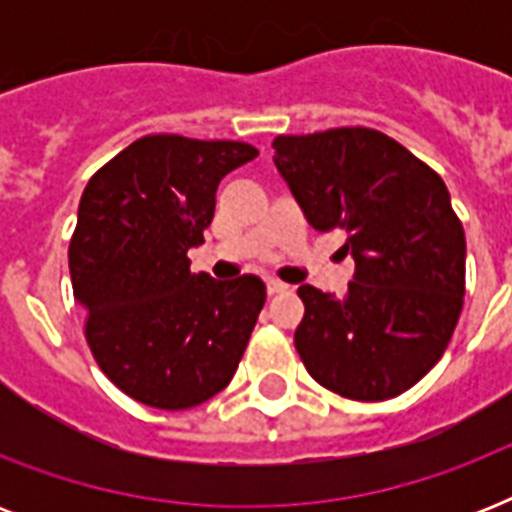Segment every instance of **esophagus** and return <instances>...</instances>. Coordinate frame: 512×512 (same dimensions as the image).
Returning a JSON list of instances; mask_svg holds the SVG:
<instances>
[{
    "label": "esophagus",
    "mask_w": 512,
    "mask_h": 512,
    "mask_svg": "<svg viewBox=\"0 0 512 512\" xmlns=\"http://www.w3.org/2000/svg\"><path fill=\"white\" fill-rule=\"evenodd\" d=\"M265 289H268V295H284V292H287V284H281V281H276V279H268L265 281Z\"/></svg>",
    "instance_id": "obj_1"
}]
</instances>
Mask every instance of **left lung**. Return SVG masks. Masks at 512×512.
<instances>
[{
  "mask_svg": "<svg viewBox=\"0 0 512 512\" xmlns=\"http://www.w3.org/2000/svg\"><path fill=\"white\" fill-rule=\"evenodd\" d=\"M273 151L308 223L345 231L356 260L340 300L297 289L305 369L350 401L401 396L444 356L465 303V231L444 180L369 127L276 135Z\"/></svg>",
  "mask_w": 512,
  "mask_h": 512,
  "instance_id": "1",
  "label": "left lung"
}]
</instances>
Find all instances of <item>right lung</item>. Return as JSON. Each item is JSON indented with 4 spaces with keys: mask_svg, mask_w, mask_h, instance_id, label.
<instances>
[{
    "mask_svg": "<svg viewBox=\"0 0 512 512\" xmlns=\"http://www.w3.org/2000/svg\"><path fill=\"white\" fill-rule=\"evenodd\" d=\"M257 148L236 140L146 135L84 188L68 271L84 337L108 380L154 409H191L233 380L265 284L191 273L215 215L217 183Z\"/></svg>",
    "mask_w": 512,
    "mask_h": 512,
    "instance_id": "1",
    "label": "right lung"
}]
</instances>
